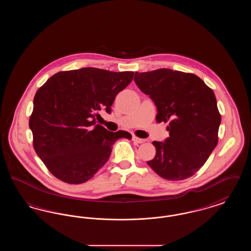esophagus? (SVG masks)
<instances>
[{"instance_id":"1","label":"esophagus","mask_w":251,"mask_h":251,"mask_svg":"<svg viewBox=\"0 0 251 251\" xmlns=\"http://www.w3.org/2000/svg\"><path fill=\"white\" fill-rule=\"evenodd\" d=\"M132 141L133 142H136V143H144L146 140L142 139V138H139V137H136V136H132Z\"/></svg>"}]
</instances>
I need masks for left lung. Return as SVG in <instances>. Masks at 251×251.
<instances>
[{
    "instance_id": "obj_1",
    "label": "left lung",
    "mask_w": 251,
    "mask_h": 251,
    "mask_svg": "<svg viewBox=\"0 0 251 251\" xmlns=\"http://www.w3.org/2000/svg\"><path fill=\"white\" fill-rule=\"evenodd\" d=\"M133 80L153 100L157 122H169V137L152 142L155 157L147 164L168 180L191 177L218 142L221 116L214 91L197 75L169 69L135 72Z\"/></svg>"
}]
</instances>
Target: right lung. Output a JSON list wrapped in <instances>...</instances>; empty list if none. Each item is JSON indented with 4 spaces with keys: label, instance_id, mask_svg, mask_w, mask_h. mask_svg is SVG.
<instances>
[{
    "label": "right lung",
    "instance_id": "1",
    "mask_svg": "<svg viewBox=\"0 0 251 251\" xmlns=\"http://www.w3.org/2000/svg\"><path fill=\"white\" fill-rule=\"evenodd\" d=\"M134 72L83 68L52 75L36 92L29 120L34 149L60 180L79 184L107 162L114 143L128 131H109L96 124L100 110L111 113L116 96Z\"/></svg>",
    "mask_w": 251,
    "mask_h": 251
}]
</instances>
